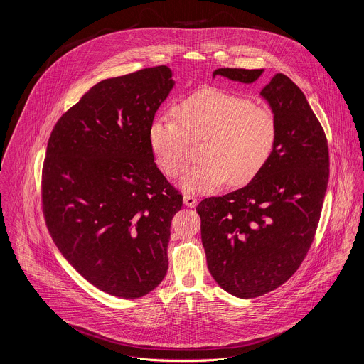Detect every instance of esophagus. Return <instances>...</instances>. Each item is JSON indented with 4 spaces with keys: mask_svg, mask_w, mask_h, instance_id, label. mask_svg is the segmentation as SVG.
<instances>
[{
    "mask_svg": "<svg viewBox=\"0 0 364 364\" xmlns=\"http://www.w3.org/2000/svg\"><path fill=\"white\" fill-rule=\"evenodd\" d=\"M183 201H184V204L187 207H196L197 205V198L194 196H191V194H184L183 196Z\"/></svg>",
    "mask_w": 364,
    "mask_h": 364,
    "instance_id": "1",
    "label": "esophagus"
}]
</instances>
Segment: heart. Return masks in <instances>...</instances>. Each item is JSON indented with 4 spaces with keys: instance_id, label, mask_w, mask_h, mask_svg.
Masks as SVG:
<instances>
[{
    "instance_id": "heart-1",
    "label": "heart",
    "mask_w": 364,
    "mask_h": 364,
    "mask_svg": "<svg viewBox=\"0 0 364 364\" xmlns=\"http://www.w3.org/2000/svg\"><path fill=\"white\" fill-rule=\"evenodd\" d=\"M174 118L159 115L149 129L156 164L167 177L181 176L190 163L188 143H198L200 164L181 180L183 190L207 194L225 181L243 186L270 160L277 121L267 107L224 90L208 88L174 108Z\"/></svg>"
}]
</instances>
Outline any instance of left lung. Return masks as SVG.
I'll list each match as a JSON object with an SVG mask.
<instances>
[{
  "label": "left lung",
  "mask_w": 364,
  "mask_h": 364,
  "mask_svg": "<svg viewBox=\"0 0 364 364\" xmlns=\"http://www.w3.org/2000/svg\"><path fill=\"white\" fill-rule=\"evenodd\" d=\"M262 74L218 68L213 77L252 84ZM260 94L277 121L270 160L246 187L197 205L207 267L221 289L240 299L273 291L297 272L328 183L327 139L303 91L279 73Z\"/></svg>",
  "instance_id": "1"
}]
</instances>
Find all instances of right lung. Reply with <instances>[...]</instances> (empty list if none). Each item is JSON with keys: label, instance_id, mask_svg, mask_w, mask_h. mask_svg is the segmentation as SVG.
Wrapping results in <instances>:
<instances>
[{"label": "right lung", "instance_id": "1", "mask_svg": "<svg viewBox=\"0 0 364 364\" xmlns=\"http://www.w3.org/2000/svg\"><path fill=\"white\" fill-rule=\"evenodd\" d=\"M167 65L107 78L54 126L43 166V213L55 246L92 286L121 299L154 290L183 196L157 168L154 115L174 87Z\"/></svg>", "mask_w": 364, "mask_h": 364}]
</instances>
